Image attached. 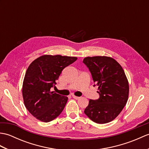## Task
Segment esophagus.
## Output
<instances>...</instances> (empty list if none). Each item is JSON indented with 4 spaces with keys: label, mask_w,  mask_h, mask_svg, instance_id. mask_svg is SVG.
<instances>
[{
    "label": "esophagus",
    "mask_w": 149,
    "mask_h": 149,
    "mask_svg": "<svg viewBox=\"0 0 149 149\" xmlns=\"http://www.w3.org/2000/svg\"><path fill=\"white\" fill-rule=\"evenodd\" d=\"M72 97L74 98V99H76V100H78V99H80V97H77V96H75V95H72Z\"/></svg>",
    "instance_id": "1"
}]
</instances>
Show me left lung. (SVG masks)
Returning <instances> with one entry per match:
<instances>
[{"label":"left lung","instance_id":"8db88e82","mask_svg":"<svg viewBox=\"0 0 149 149\" xmlns=\"http://www.w3.org/2000/svg\"><path fill=\"white\" fill-rule=\"evenodd\" d=\"M83 63L89 69L97 86L99 98L90 100L84 113L93 122L106 123L122 111L129 96V83L122 67L115 59L107 56L87 57Z\"/></svg>","mask_w":149,"mask_h":149}]
</instances>
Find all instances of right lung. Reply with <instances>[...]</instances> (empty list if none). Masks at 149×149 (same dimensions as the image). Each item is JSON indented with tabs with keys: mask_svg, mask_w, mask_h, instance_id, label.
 <instances>
[{
	"mask_svg": "<svg viewBox=\"0 0 149 149\" xmlns=\"http://www.w3.org/2000/svg\"><path fill=\"white\" fill-rule=\"evenodd\" d=\"M76 57L44 55L28 67L23 83L25 106L33 116L44 122L57 118L65 108L68 97L50 91L62 70L77 60Z\"/></svg>",
	"mask_w": 149,
	"mask_h": 149,
	"instance_id": "obj_1",
	"label": "right lung"
}]
</instances>
